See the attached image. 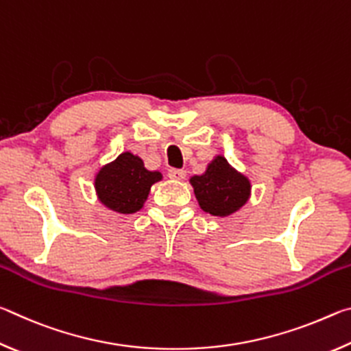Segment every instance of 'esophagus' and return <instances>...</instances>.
Returning <instances> with one entry per match:
<instances>
[{"mask_svg": "<svg viewBox=\"0 0 351 351\" xmlns=\"http://www.w3.org/2000/svg\"><path fill=\"white\" fill-rule=\"evenodd\" d=\"M169 178L176 181H182L186 178V170L182 169H169Z\"/></svg>", "mask_w": 351, "mask_h": 351, "instance_id": "1", "label": "esophagus"}]
</instances>
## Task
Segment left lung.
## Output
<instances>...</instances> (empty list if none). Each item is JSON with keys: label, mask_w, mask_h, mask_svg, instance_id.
<instances>
[{"label": "left lung", "mask_w": 351, "mask_h": 351, "mask_svg": "<svg viewBox=\"0 0 351 351\" xmlns=\"http://www.w3.org/2000/svg\"><path fill=\"white\" fill-rule=\"evenodd\" d=\"M201 209L210 215H229L246 203L251 193V184L237 173L223 156H217L209 164L206 173L190 180Z\"/></svg>", "instance_id": "8db88e82"}]
</instances>
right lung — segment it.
<instances>
[{
	"instance_id": "obj_1",
	"label": "right lung",
	"mask_w": 351,
	"mask_h": 351,
	"mask_svg": "<svg viewBox=\"0 0 351 351\" xmlns=\"http://www.w3.org/2000/svg\"><path fill=\"white\" fill-rule=\"evenodd\" d=\"M161 180L159 171H148L142 159L132 153H122L106 165L96 178L100 201L121 213H134L144 206L152 184Z\"/></svg>"
}]
</instances>
